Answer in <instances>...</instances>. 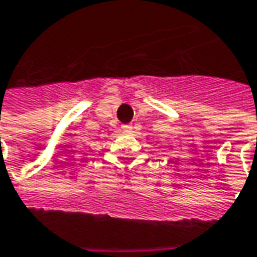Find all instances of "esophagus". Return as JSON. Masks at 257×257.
Wrapping results in <instances>:
<instances>
[{
    "instance_id": "34e87169",
    "label": "esophagus",
    "mask_w": 257,
    "mask_h": 257,
    "mask_svg": "<svg viewBox=\"0 0 257 257\" xmlns=\"http://www.w3.org/2000/svg\"><path fill=\"white\" fill-rule=\"evenodd\" d=\"M122 129L125 132H131V131H132V126H131V125H123Z\"/></svg>"
}]
</instances>
